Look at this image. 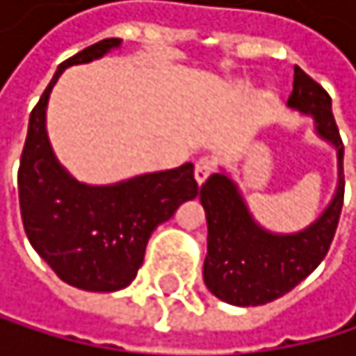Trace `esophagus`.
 <instances>
[{
	"label": "esophagus",
	"mask_w": 356,
	"mask_h": 356,
	"mask_svg": "<svg viewBox=\"0 0 356 356\" xmlns=\"http://www.w3.org/2000/svg\"><path fill=\"white\" fill-rule=\"evenodd\" d=\"M213 168H216V162H213L211 158H207V156L198 158L196 164H194V177H196V181H198V184H204V181H207V177L213 172Z\"/></svg>",
	"instance_id": "esophagus-1"
}]
</instances>
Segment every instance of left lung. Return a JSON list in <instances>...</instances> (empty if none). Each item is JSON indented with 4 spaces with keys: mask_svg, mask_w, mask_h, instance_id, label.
Listing matches in <instances>:
<instances>
[{
    "mask_svg": "<svg viewBox=\"0 0 356 356\" xmlns=\"http://www.w3.org/2000/svg\"><path fill=\"white\" fill-rule=\"evenodd\" d=\"M289 106L312 115L323 138L337 149V192L327 211L297 235H271L258 226L226 175H211L200 186L207 213V258L202 277L207 289L232 305H265L303 282L327 256L344 204V143H341L331 95L299 65Z\"/></svg>",
    "mask_w": 356,
    "mask_h": 356,
    "instance_id": "left-lung-1",
    "label": "left lung"
}]
</instances>
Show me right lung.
<instances>
[{
	"label": "right lung",
	"mask_w": 356,
	"mask_h": 356,
	"mask_svg": "<svg viewBox=\"0 0 356 356\" xmlns=\"http://www.w3.org/2000/svg\"><path fill=\"white\" fill-rule=\"evenodd\" d=\"M119 42V38L100 40L59 63L29 115L19 164V202L29 243L57 277L93 293L126 289L143 265L156 226L198 194L192 164L104 188L83 186L57 164L44 130L55 81L67 65L102 57Z\"/></svg>",
	"instance_id": "obj_1"
}]
</instances>
